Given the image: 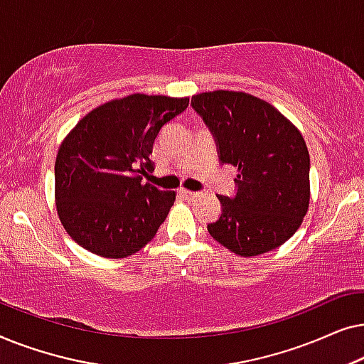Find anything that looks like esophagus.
Returning <instances> with one entry per match:
<instances>
[{"label": "esophagus", "instance_id": "esophagus-1", "mask_svg": "<svg viewBox=\"0 0 364 364\" xmlns=\"http://www.w3.org/2000/svg\"><path fill=\"white\" fill-rule=\"evenodd\" d=\"M181 196H183L186 198H188V200H192V198H197L198 196H200V193L198 192H193V191H187V188H181Z\"/></svg>", "mask_w": 364, "mask_h": 364}]
</instances>
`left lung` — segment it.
Here are the masks:
<instances>
[{"mask_svg": "<svg viewBox=\"0 0 364 364\" xmlns=\"http://www.w3.org/2000/svg\"><path fill=\"white\" fill-rule=\"evenodd\" d=\"M191 104L222 166L238 168L235 193L217 196L222 213L208 233L242 257L275 250L298 230L310 203V156L300 131L272 104L245 92H202Z\"/></svg>", "mask_w": 364, "mask_h": 364, "instance_id": "left-lung-1", "label": "left lung"}]
</instances>
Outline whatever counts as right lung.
Listing matches in <instances>:
<instances>
[{
    "label": "right lung",
    "mask_w": 364,
    "mask_h": 364,
    "mask_svg": "<svg viewBox=\"0 0 364 364\" xmlns=\"http://www.w3.org/2000/svg\"><path fill=\"white\" fill-rule=\"evenodd\" d=\"M188 99L131 96L102 104L77 122L58 151L56 207L77 245L106 258H124L156 237L176 202L142 178L159 132L182 114Z\"/></svg>",
    "instance_id": "1"
}]
</instances>
